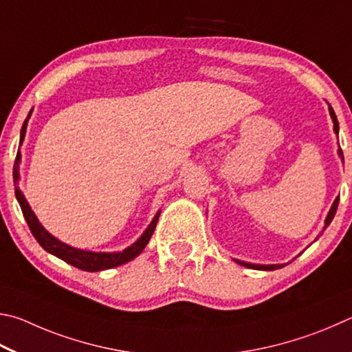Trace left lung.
<instances>
[{"label": "left lung", "instance_id": "1", "mask_svg": "<svg viewBox=\"0 0 352 352\" xmlns=\"http://www.w3.org/2000/svg\"><path fill=\"white\" fill-rule=\"evenodd\" d=\"M329 113H331L332 120H334V131L338 134V120H337V116H336V113H334V109H332V107H329ZM338 154H340V157L343 159L342 148H340V150H338ZM337 207H338V198L334 201V204H332V207H331V210H329V213H328V218H326V221H324V224H326L324 227H328V226L331 224V221L334 219L336 212H337ZM236 263L241 264V266H244V267L258 269V270H275V269L283 267V266H280V264H269V266H258V264H250V263H244V261H238V260H236Z\"/></svg>", "mask_w": 352, "mask_h": 352}]
</instances>
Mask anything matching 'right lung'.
Here are the masks:
<instances>
[{"mask_svg":"<svg viewBox=\"0 0 352 352\" xmlns=\"http://www.w3.org/2000/svg\"><path fill=\"white\" fill-rule=\"evenodd\" d=\"M30 116V113H29ZM28 116V119H29ZM28 119L24 120L23 123V128H21V138L20 142H23L24 139V134H26V126H28ZM20 159H21V154L16 153V157H15V164H14V182H15V196L18 202H20V207H21V212L24 214V219H26V223L29 226L30 232H32V235L35 236L36 241L41 245L43 249L49 254H52L55 256H58L60 260H63L66 263H69L71 266L77 267V269H82V270H88V272H98V270H104V269H111V267H117L120 266V264H125L128 261H131L133 258L138 256L139 254H142V250L145 249V245L150 241V238L153 235L154 229H156V224H157V219H159V214L160 212H157L156 217L151 221V224L148 226V229L145 230L144 235H142L138 241H135L131 248L125 249L123 252H117V254H96V252H86V250H80V249H74L71 245H67L65 243L58 241V239H55L51 233H47L45 230V227H43L38 219L34 214V212L30 210V207L28 204L26 198H24V195L21 193V190L18 188V179H20Z\"/></svg>","mask_w":352,"mask_h":352,"instance_id":"obj_1","label":"right lung"}]
</instances>
